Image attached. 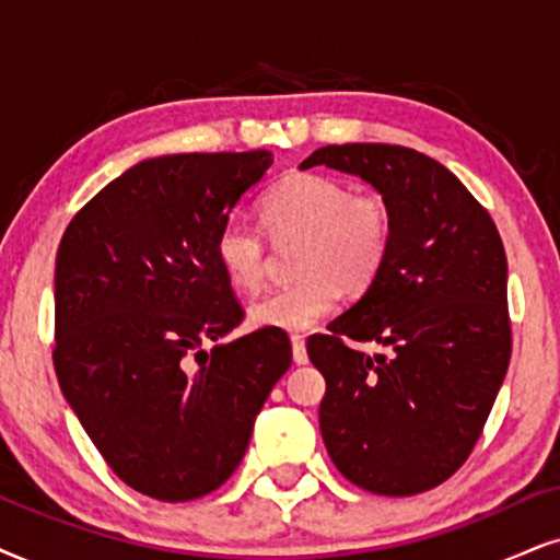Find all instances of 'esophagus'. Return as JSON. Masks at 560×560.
Returning <instances> with one entry per match:
<instances>
[{"label": "esophagus", "instance_id": "esophagus-1", "mask_svg": "<svg viewBox=\"0 0 560 560\" xmlns=\"http://www.w3.org/2000/svg\"><path fill=\"white\" fill-rule=\"evenodd\" d=\"M292 357L296 364H307V349H304L302 336H292Z\"/></svg>", "mask_w": 560, "mask_h": 560}]
</instances>
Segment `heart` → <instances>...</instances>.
I'll list each match as a JSON object with an SVG mask.
<instances>
[{
	"label": "heart",
	"instance_id": "b5f03b06",
	"mask_svg": "<svg viewBox=\"0 0 560 560\" xmlns=\"http://www.w3.org/2000/svg\"><path fill=\"white\" fill-rule=\"evenodd\" d=\"M273 243L300 237L294 284L250 304L258 328L310 330L336 310L341 289L364 292L377 279L393 245V211L380 194L351 190L341 178L289 173L258 203ZM214 256L232 287L258 292L266 281V240L240 219L222 224Z\"/></svg>",
	"mask_w": 560,
	"mask_h": 560
}]
</instances>
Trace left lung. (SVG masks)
<instances>
[{
    "mask_svg": "<svg viewBox=\"0 0 560 560\" xmlns=\"http://www.w3.org/2000/svg\"><path fill=\"white\" fill-rule=\"evenodd\" d=\"M380 190L393 245L362 300L307 338L325 377L320 434L338 470L380 497L444 483L476 447L512 357L506 253L442 162L398 144H330L302 162ZM392 346L351 350L348 338Z\"/></svg>",
    "mask_w": 560,
    "mask_h": 560,
    "instance_id": "obj_1",
    "label": "left lung"
}]
</instances>
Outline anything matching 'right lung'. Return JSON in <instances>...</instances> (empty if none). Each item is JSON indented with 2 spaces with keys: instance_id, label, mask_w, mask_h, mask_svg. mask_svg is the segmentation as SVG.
Masks as SVG:
<instances>
[{
  "instance_id": "add662e5",
  "label": "right lung",
  "mask_w": 560,
  "mask_h": 560,
  "mask_svg": "<svg viewBox=\"0 0 560 560\" xmlns=\"http://www.w3.org/2000/svg\"><path fill=\"white\" fill-rule=\"evenodd\" d=\"M271 162L266 150L144 160L61 237L56 377L110 470L144 497L217 491L292 364L284 330L222 343L245 313L214 240Z\"/></svg>"
}]
</instances>
